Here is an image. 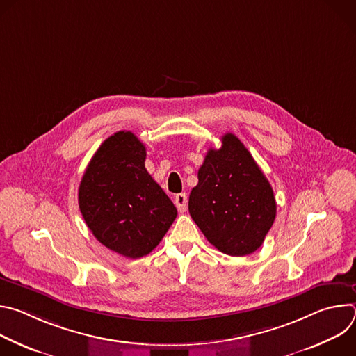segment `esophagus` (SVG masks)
I'll return each instance as SVG.
<instances>
[{
  "mask_svg": "<svg viewBox=\"0 0 356 356\" xmlns=\"http://www.w3.org/2000/svg\"><path fill=\"white\" fill-rule=\"evenodd\" d=\"M175 204H176L177 210H179L180 213H184L186 209H187V194H186V193L176 194V197H175Z\"/></svg>",
  "mask_w": 356,
  "mask_h": 356,
  "instance_id": "34e87169",
  "label": "esophagus"
}]
</instances>
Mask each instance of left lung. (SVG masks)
<instances>
[{
    "instance_id": "left-lung-1",
    "label": "left lung",
    "mask_w": 356,
    "mask_h": 356,
    "mask_svg": "<svg viewBox=\"0 0 356 356\" xmlns=\"http://www.w3.org/2000/svg\"><path fill=\"white\" fill-rule=\"evenodd\" d=\"M188 213L220 252L245 257L264 242L276 217L273 188L249 150L234 135L209 149L188 197Z\"/></svg>"
}]
</instances>
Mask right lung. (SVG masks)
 <instances>
[{
  "instance_id": "add662e5",
  "label": "right lung",
  "mask_w": 356,
  "mask_h": 356,
  "mask_svg": "<svg viewBox=\"0 0 356 356\" xmlns=\"http://www.w3.org/2000/svg\"><path fill=\"white\" fill-rule=\"evenodd\" d=\"M145 159L136 135L115 132L97 149L79 187V207L92 235L131 259L154 250L177 216Z\"/></svg>"
}]
</instances>
